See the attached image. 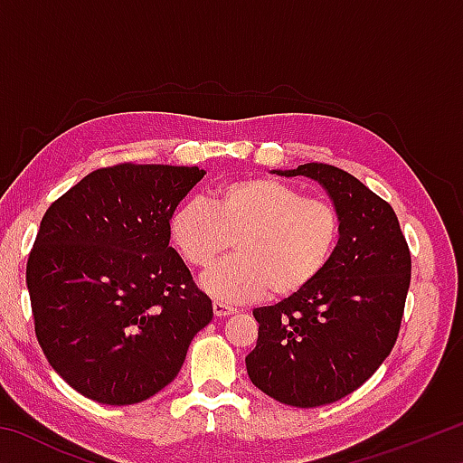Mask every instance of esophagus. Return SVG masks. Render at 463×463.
<instances>
[{
  "label": "esophagus",
  "instance_id": "34e87169",
  "mask_svg": "<svg viewBox=\"0 0 463 463\" xmlns=\"http://www.w3.org/2000/svg\"><path fill=\"white\" fill-rule=\"evenodd\" d=\"M213 308H214V317H216V318L231 317V315H234V312H237L232 307H229V304H222V302H218V300H214Z\"/></svg>",
  "mask_w": 463,
  "mask_h": 463
}]
</instances>
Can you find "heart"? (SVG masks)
<instances>
[{
  "mask_svg": "<svg viewBox=\"0 0 463 463\" xmlns=\"http://www.w3.org/2000/svg\"><path fill=\"white\" fill-rule=\"evenodd\" d=\"M169 234L184 260L208 268L232 247L237 255L203 273L202 288L221 302L276 300L315 284L341 237V216L325 198L304 195L276 177L222 184L213 203L190 195L169 216Z\"/></svg>",
  "mask_w": 463,
  "mask_h": 463,
  "instance_id": "b5f03b06",
  "label": "heart"
}]
</instances>
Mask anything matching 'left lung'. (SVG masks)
I'll return each mask as SVG.
<instances>
[{
	"instance_id": "8db88e82",
	"label": "left lung",
	"mask_w": 463,
	"mask_h": 463,
	"mask_svg": "<svg viewBox=\"0 0 463 463\" xmlns=\"http://www.w3.org/2000/svg\"><path fill=\"white\" fill-rule=\"evenodd\" d=\"M318 182L341 216L328 268L304 292L253 310L250 382L298 409L331 404L357 390L394 347L411 286V250L388 202L347 171L307 163L273 171Z\"/></svg>"
}]
</instances>
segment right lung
<instances>
[{"label":"right lung","instance_id":"1","mask_svg":"<svg viewBox=\"0 0 463 463\" xmlns=\"http://www.w3.org/2000/svg\"><path fill=\"white\" fill-rule=\"evenodd\" d=\"M206 171L98 169L46 210L26 265L34 331L69 386L112 406L175 380L213 302L169 247V216Z\"/></svg>","mask_w":463,"mask_h":463}]
</instances>
